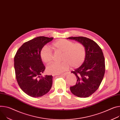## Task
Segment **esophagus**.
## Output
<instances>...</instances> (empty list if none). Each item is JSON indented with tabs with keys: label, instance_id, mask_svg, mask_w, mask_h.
I'll return each mask as SVG.
<instances>
[{
	"label": "esophagus",
	"instance_id": "1",
	"mask_svg": "<svg viewBox=\"0 0 120 120\" xmlns=\"http://www.w3.org/2000/svg\"><path fill=\"white\" fill-rule=\"evenodd\" d=\"M68 74V73H64V74H61L62 75H67Z\"/></svg>",
	"mask_w": 120,
	"mask_h": 120
}]
</instances>
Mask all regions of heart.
Returning a JSON list of instances; mask_svg holds the SVG:
<instances>
[{"label":"heart","instance_id":"b5f03b06","mask_svg":"<svg viewBox=\"0 0 120 120\" xmlns=\"http://www.w3.org/2000/svg\"><path fill=\"white\" fill-rule=\"evenodd\" d=\"M52 48L56 52H62L60 64L52 63L47 67V73L58 75L68 70L71 66L73 68L80 67L85 61L86 51L81 43H74L66 39H59L52 43ZM42 61L45 64L50 63L53 59L52 53L50 49L45 46L40 52Z\"/></svg>","mask_w":120,"mask_h":120}]
</instances>
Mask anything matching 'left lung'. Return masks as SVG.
I'll return each mask as SVG.
<instances>
[{
  "label": "left lung",
  "instance_id": "left-lung-1",
  "mask_svg": "<svg viewBox=\"0 0 120 120\" xmlns=\"http://www.w3.org/2000/svg\"><path fill=\"white\" fill-rule=\"evenodd\" d=\"M82 43L86 48V55L81 66L71 71L77 78V83L71 86V92L75 96L86 98L99 88L105 71V59L101 49L94 41L84 37H70Z\"/></svg>",
  "mask_w": 120,
  "mask_h": 120
}]
</instances>
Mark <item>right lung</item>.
Segmentation results:
<instances>
[{
    "instance_id": "1",
    "label": "right lung",
    "mask_w": 120,
    "mask_h": 120,
    "mask_svg": "<svg viewBox=\"0 0 120 120\" xmlns=\"http://www.w3.org/2000/svg\"><path fill=\"white\" fill-rule=\"evenodd\" d=\"M52 37L39 36L21 46L14 57V68L18 83L28 95L40 97L47 93L52 84V76L41 75L45 67L40 56V52Z\"/></svg>"
}]
</instances>
